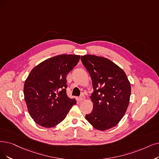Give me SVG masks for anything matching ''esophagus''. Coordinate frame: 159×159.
<instances>
[{"mask_svg":"<svg viewBox=\"0 0 159 159\" xmlns=\"http://www.w3.org/2000/svg\"><path fill=\"white\" fill-rule=\"evenodd\" d=\"M80 100H84L85 98V97L84 96V94H82V95H81V96L80 97Z\"/></svg>","mask_w":159,"mask_h":159,"instance_id":"esophagus-1","label":"esophagus"}]
</instances>
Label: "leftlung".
I'll use <instances>...</instances> for the list:
<instances>
[{
  "mask_svg": "<svg viewBox=\"0 0 159 159\" xmlns=\"http://www.w3.org/2000/svg\"><path fill=\"white\" fill-rule=\"evenodd\" d=\"M81 60L91 75L94 90L91 96L93 111L85 118L97 130L110 129L120 121L127 109L130 82L123 70L108 59L86 55Z\"/></svg>",
  "mask_w": 159,
  "mask_h": 159,
  "instance_id": "1",
  "label": "left lung"
}]
</instances>
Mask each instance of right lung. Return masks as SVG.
<instances>
[{"instance_id":"obj_1","label":"right lung","mask_w":159,"mask_h":159,"mask_svg":"<svg viewBox=\"0 0 159 159\" xmlns=\"http://www.w3.org/2000/svg\"><path fill=\"white\" fill-rule=\"evenodd\" d=\"M80 55H59L42 62L30 72L24 97L30 117L43 127H53L65 119L75 99L66 94V75L77 65Z\"/></svg>"}]
</instances>
